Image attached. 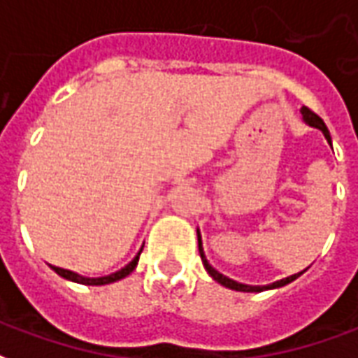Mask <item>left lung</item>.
Listing matches in <instances>:
<instances>
[{"mask_svg":"<svg viewBox=\"0 0 358 358\" xmlns=\"http://www.w3.org/2000/svg\"><path fill=\"white\" fill-rule=\"evenodd\" d=\"M301 115H303V120L307 122L308 126H313V128H318V130H322L324 138L328 140V143L331 145V138H330V132H328V128H326V124H324V120L316 113H313V110L308 109V107H301ZM197 243H199V255H201V261H203V266H205V270L209 272V276L213 278V280H217L218 284L224 285V287H228V289H236V292H248V293H259V292H264V289H274V287H282V285L289 284V282H293L295 278H299L303 272H299V274H293V276H287L284 278V280H278V282H274V284H268V285H248V284H240V282H236V280H232V278L224 276V274H220L217 268H213L209 264V261H207V257H205V251H203V245H201V234H199V230H197Z\"/></svg>","mask_w":358,"mask_h":358,"instance_id":"8db88e82","label":"left lung"}]
</instances>
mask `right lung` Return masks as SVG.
Masks as SVG:
<instances>
[{
	"label": "right lung",
	"mask_w": 358,
	"mask_h": 358,
	"mask_svg": "<svg viewBox=\"0 0 358 358\" xmlns=\"http://www.w3.org/2000/svg\"><path fill=\"white\" fill-rule=\"evenodd\" d=\"M143 249V248H141ZM140 249V253H141ZM140 253L134 257L130 263L126 264L124 268L117 270V272H113L109 276H101V278H88V276H80V274H76L73 270H65V268H59V266H51V268L57 272L59 276L65 278V280H71V282H76V284H84V285H105V284H113V282H117V280H122L126 278L130 272H132L136 266H138V261H140Z\"/></svg>",
	"instance_id": "add662e5"
}]
</instances>
